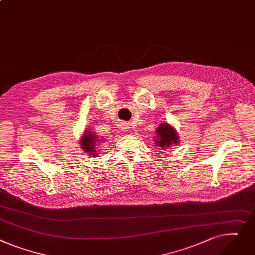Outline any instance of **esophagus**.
<instances>
[{"label":"esophagus","mask_w":255,"mask_h":255,"mask_svg":"<svg viewBox=\"0 0 255 255\" xmlns=\"http://www.w3.org/2000/svg\"><path fill=\"white\" fill-rule=\"evenodd\" d=\"M122 128H123V130H124V131H128V128L127 127V125H123Z\"/></svg>","instance_id":"34e87169"}]
</instances>
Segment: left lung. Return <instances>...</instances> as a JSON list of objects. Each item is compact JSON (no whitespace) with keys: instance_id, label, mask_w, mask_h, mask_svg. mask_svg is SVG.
I'll return each instance as SVG.
<instances>
[{"instance_id":"8db88e82","label":"left lung","mask_w":255,"mask_h":255,"mask_svg":"<svg viewBox=\"0 0 255 255\" xmlns=\"http://www.w3.org/2000/svg\"><path fill=\"white\" fill-rule=\"evenodd\" d=\"M155 131L156 139H154V142L156 146L161 148V150L170 149L171 146L178 144L179 136L177 133V130L168 123L160 124Z\"/></svg>"}]
</instances>
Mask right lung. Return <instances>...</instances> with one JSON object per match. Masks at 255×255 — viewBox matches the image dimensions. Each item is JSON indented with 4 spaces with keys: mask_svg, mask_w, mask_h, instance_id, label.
Listing matches in <instances>:
<instances>
[{
    "mask_svg": "<svg viewBox=\"0 0 255 255\" xmlns=\"http://www.w3.org/2000/svg\"><path fill=\"white\" fill-rule=\"evenodd\" d=\"M104 139L99 137V134H96L94 130L92 129H85L83 132V136H81L80 139V146L82 150L92 156L99 155V151H97V145H100V143L103 142Z\"/></svg>",
    "mask_w": 255,
    "mask_h": 255,
    "instance_id": "right-lung-1",
    "label": "right lung"
}]
</instances>
